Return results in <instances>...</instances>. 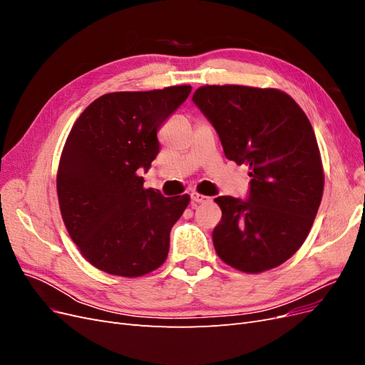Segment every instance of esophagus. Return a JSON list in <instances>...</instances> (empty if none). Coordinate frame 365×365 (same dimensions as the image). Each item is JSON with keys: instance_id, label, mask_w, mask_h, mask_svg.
<instances>
[{"instance_id": "34e87169", "label": "esophagus", "mask_w": 365, "mask_h": 365, "mask_svg": "<svg viewBox=\"0 0 365 365\" xmlns=\"http://www.w3.org/2000/svg\"><path fill=\"white\" fill-rule=\"evenodd\" d=\"M190 197H192V201L193 202H196V204H202V202H207L210 197L208 196H204V195H201V193H192L190 195Z\"/></svg>"}]
</instances>
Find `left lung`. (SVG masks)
Wrapping results in <instances>:
<instances>
[{"instance_id":"obj_1","label":"left lung","mask_w":365,"mask_h":365,"mask_svg":"<svg viewBox=\"0 0 365 365\" xmlns=\"http://www.w3.org/2000/svg\"><path fill=\"white\" fill-rule=\"evenodd\" d=\"M193 102L210 120L225 157L250 165L247 201L219 196L213 230L217 256L242 272L279 267L303 245L324 190L322 155L311 121L275 88L204 85Z\"/></svg>"}]
</instances>
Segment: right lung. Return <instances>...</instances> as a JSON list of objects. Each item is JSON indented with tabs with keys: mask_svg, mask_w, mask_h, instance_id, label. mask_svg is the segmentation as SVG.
I'll return each mask as SVG.
<instances>
[{
	"mask_svg": "<svg viewBox=\"0 0 365 365\" xmlns=\"http://www.w3.org/2000/svg\"><path fill=\"white\" fill-rule=\"evenodd\" d=\"M190 91L176 85L103 94L73 125L59 160L58 200L70 237L97 269L132 279L168 259L170 230L190 196L145 189L138 172L158 155L157 130Z\"/></svg>",
	"mask_w": 365,
	"mask_h": 365,
	"instance_id": "right-lung-1",
	"label": "right lung"
}]
</instances>
